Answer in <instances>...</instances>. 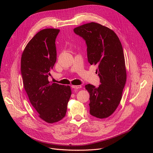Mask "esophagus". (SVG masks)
I'll use <instances>...</instances> for the list:
<instances>
[{
  "instance_id": "1",
  "label": "esophagus",
  "mask_w": 153,
  "mask_h": 153,
  "mask_svg": "<svg viewBox=\"0 0 153 153\" xmlns=\"http://www.w3.org/2000/svg\"><path fill=\"white\" fill-rule=\"evenodd\" d=\"M71 87L74 89H79L81 88L82 86L81 85H72Z\"/></svg>"
}]
</instances>
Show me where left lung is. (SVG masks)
Wrapping results in <instances>:
<instances>
[{
    "instance_id": "1",
    "label": "left lung",
    "mask_w": 153,
    "mask_h": 153,
    "mask_svg": "<svg viewBox=\"0 0 153 153\" xmlns=\"http://www.w3.org/2000/svg\"><path fill=\"white\" fill-rule=\"evenodd\" d=\"M74 32L85 40L88 62L98 67L96 73L101 84L98 88L85 86L90 93V113L99 119L107 118L119 106L126 80L121 42L114 31L95 22L76 27Z\"/></svg>"
}]
</instances>
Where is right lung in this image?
<instances>
[{
  "instance_id": "add662e5",
  "label": "right lung",
  "mask_w": 153,
  "mask_h": 153,
  "mask_svg": "<svg viewBox=\"0 0 153 153\" xmlns=\"http://www.w3.org/2000/svg\"><path fill=\"white\" fill-rule=\"evenodd\" d=\"M60 30L43 29L27 43L21 57L24 89L39 117L48 123L61 120L66 114L71 95L69 85L48 79L56 62L55 41Z\"/></svg>"
}]
</instances>
